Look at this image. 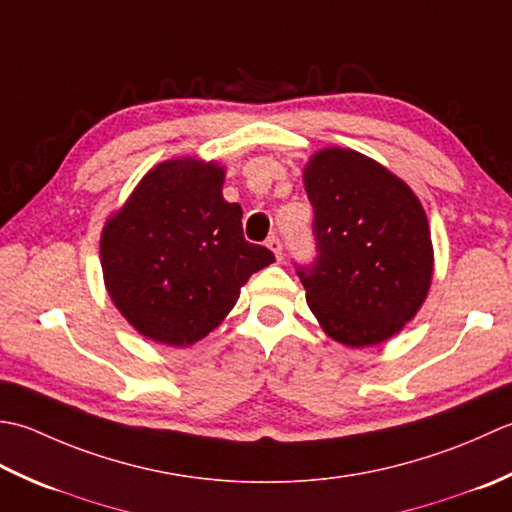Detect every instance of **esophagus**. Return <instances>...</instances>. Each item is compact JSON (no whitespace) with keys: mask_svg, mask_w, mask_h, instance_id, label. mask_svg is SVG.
Wrapping results in <instances>:
<instances>
[{"mask_svg":"<svg viewBox=\"0 0 512 512\" xmlns=\"http://www.w3.org/2000/svg\"><path fill=\"white\" fill-rule=\"evenodd\" d=\"M267 247L271 249V252H274L276 260L283 258V243H280V238H276V236H269V238H267Z\"/></svg>","mask_w":512,"mask_h":512,"instance_id":"obj_1","label":"esophagus"}]
</instances>
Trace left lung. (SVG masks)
<instances>
[{"label": "left lung", "mask_w": 512, "mask_h": 512, "mask_svg": "<svg viewBox=\"0 0 512 512\" xmlns=\"http://www.w3.org/2000/svg\"><path fill=\"white\" fill-rule=\"evenodd\" d=\"M318 258L298 269L322 331L360 349L393 338L429 296L433 243L420 198L349 148H322L302 172Z\"/></svg>", "instance_id": "left-lung-1"}]
</instances>
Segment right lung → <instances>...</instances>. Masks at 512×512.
<instances>
[{
    "instance_id": "right-lung-1",
    "label": "right lung",
    "mask_w": 512,
    "mask_h": 512,
    "mask_svg": "<svg viewBox=\"0 0 512 512\" xmlns=\"http://www.w3.org/2000/svg\"><path fill=\"white\" fill-rule=\"evenodd\" d=\"M225 165L170 159L143 176L101 232L108 296L141 336L190 347L234 309L241 287L274 263L243 236V210L223 198Z\"/></svg>"
}]
</instances>
